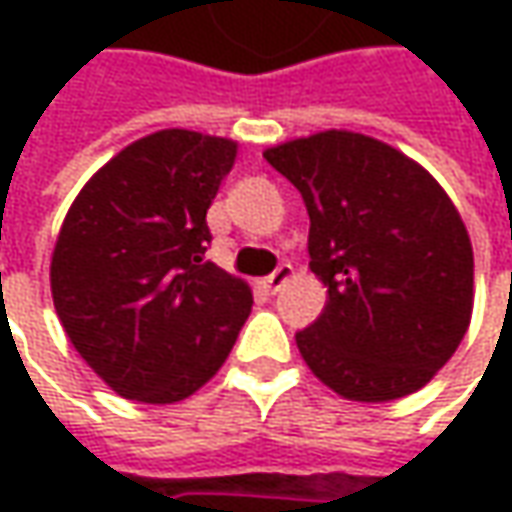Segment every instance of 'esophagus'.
<instances>
[{
	"instance_id": "esophagus-1",
	"label": "esophagus",
	"mask_w": 512,
	"mask_h": 512,
	"mask_svg": "<svg viewBox=\"0 0 512 512\" xmlns=\"http://www.w3.org/2000/svg\"><path fill=\"white\" fill-rule=\"evenodd\" d=\"M290 279H293V265H287L285 262V265L276 267L270 276H265V279L259 282V287H262L265 293H270V296H273V293H279V290H282V287H285Z\"/></svg>"
}]
</instances>
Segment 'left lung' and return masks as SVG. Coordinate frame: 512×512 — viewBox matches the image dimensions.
<instances>
[{
    "label": "left lung",
    "mask_w": 512,
    "mask_h": 512,
    "mask_svg": "<svg viewBox=\"0 0 512 512\" xmlns=\"http://www.w3.org/2000/svg\"><path fill=\"white\" fill-rule=\"evenodd\" d=\"M302 193L322 316L296 333L313 376L350 402L416 393L473 313V245L427 170L373 136L322 130L265 150Z\"/></svg>",
    "instance_id": "1"
}]
</instances>
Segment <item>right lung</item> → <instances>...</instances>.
Segmentation results:
<instances>
[{
  "label": "right lung",
  "instance_id": "add662e5",
  "mask_svg": "<svg viewBox=\"0 0 512 512\" xmlns=\"http://www.w3.org/2000/svg\"><path fill=\"white\" fill-rule=\"evenodd\" d=\"M236 142L156 130L73 199L50 259L56 316L119 396L173 404L216 376L245 325L250 285L205 262L207 207Z\"/></svg>",
  "mask_w": 512,
  "mask_h": 512
}]
</instances>
